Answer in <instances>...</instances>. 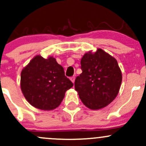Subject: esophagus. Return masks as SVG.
<instances>
[{"label": "esophagus", "mask_w": 146, "mask_h": 146, "mask_svg": "<svg viewBox=\"0 0 146 146\" xmlns=\"http://www.w3.org/2000/svg\"><path fill=\"white\" fill-rule=\"evenodd\" d=\"M70 80H71V81L73 83L75 82V77H71V78H70Z\"/></svg>", "instance_id": "1"}]
</instances>
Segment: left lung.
Returning <instances> with one entry per match:
<instances>
[{"mask_svg": "<svg viewBox=\"0 0 146 146\" xmlns=\"http://www.w3.org/2000/svg\"><path fill=\"white\" fill-rule=\"evenodd\" d=\"M82 73L75 81V88L87 108L99 110L115 100L122 81L121 71L117 60L98 48L89 51L81 60Z\"/></svg>", "mask_w": 146, "mask_h": 146, "instance_id": "1", "label": "left lung"}]
</instances>
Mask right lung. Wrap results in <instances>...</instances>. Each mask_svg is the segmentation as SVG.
<instances>
[{
	"instance_id": "right-lung-1",
	"label": "right lung",
	"mask_w": 146,
	"mask_h": 146,
	"mask_svg": "<svg viewBox=\"0 0 146 146\" xmlns=\"http://www.w3.org/2000/svg\"><path fill=\"white\" fill-rule=\"evenodd\" d=\"M73 86L71 80L64 75L62 66L53 56L45 59L37 55L21 71L22 93L27 101L38 109L56 108L66 90Z\"/></svg>"
}]
</instances>
